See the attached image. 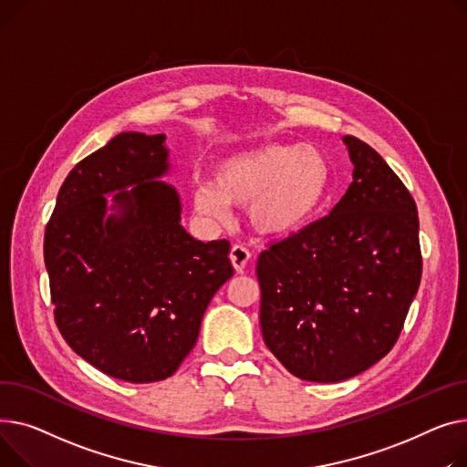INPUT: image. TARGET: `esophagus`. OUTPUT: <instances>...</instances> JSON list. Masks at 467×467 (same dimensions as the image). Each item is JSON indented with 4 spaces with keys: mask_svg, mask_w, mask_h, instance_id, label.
<instances>
[{
    "mask_svg": "<svg viewBox=\"0 0 467 467\" xmlns=\"http://www.w3.org/2000/svg\"><path fill=\"white\" fill-rule=\"evenodd\" d=\"M230 260L235 267V271L243 273V269L246 267V264H249V260H251V253H249V249H244L243 244H234L232 251H230Z\"/></svg>",
    "mask_w": 467,
    "mask_h": 467,
    "instance_id": "34e87169",
    "label": "esophagus"
}]
</instances>
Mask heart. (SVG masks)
<instances>
[{"label":"heart","mask_w":467,"mask_h":467,"mask_svg":"<svg viewBox=\"0 0 467 467\" xmlns=\"http://www.w3.org/2000/svg\"><path fill=\"white\" fill-rule=\"evenodd\" d=\"M332 190V166L313 145L264 143L234 152L216 163L213 181L194 184L200 214L224 221L230 203H249L251 226L267 237L306 228Z\"/></svg>","instance_id":"obj_1"}]
</instances>
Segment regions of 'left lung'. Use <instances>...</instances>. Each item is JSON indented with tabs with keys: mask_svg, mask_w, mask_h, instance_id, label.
I'll list each match as a JSON object with an SVG mask.
<instances>
[{
	"mask_svg": "<svg viewBox=\"0 0 467 467\" xmlns=\"http://www.w3.org/2000/svg\"><path fill=\"white\" fill-rule=\"evenodd\" d=\"M343 143L354 166L345 196L256 264L264 343L313 382L347 380L385 358L422 275L415 200L377 150L352 135Z\"/></svg>",
	"mask_w": 467,
	"mask_h": 467,
	"instance_id": "8db88e82",
	"label": "left lung"
}]
</instances>
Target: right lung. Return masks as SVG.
I'll return each instance as SVG.
<instances>
[{
	"mask_svg": "<svg viewBox=\"0 0 467 467\" xmlns=\"http://www.w3.org/2000/svg\"><path fill=\"white\" fill-rule=\"evenodd\" d=\"M166 135L122 131L66 177L45 230L54 318L88 364L128 382L171 377L232 275L230 241L181 224Z\"/></svg>",
	"mask_w": 467,
	"mask_h": 467,
	"instance_id": "add662e5",
	"label": "right lung"
}]
</instances>
